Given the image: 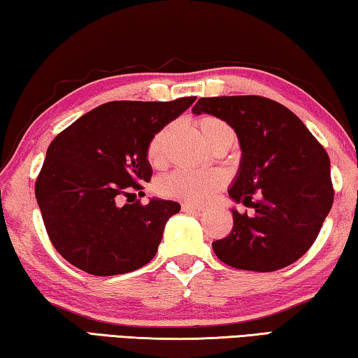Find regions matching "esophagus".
<instances>
[{
	"instance_id": "obj_1",
	"label": "esophagus",
	"mask_w": 358,
	"mask_h": 358,
	"mask_svg": "<svg viewBox=\"0 0 358 358\" xmlns=\"http://www.w3.org/2000/svg\"><path fill=\"white\" fill-rule=\"evenodd\" d=\"M181 210H183L185 213H192V215H201L203 211L202 207H199V205H192L189 202H185L181 205Z\"/></svg>"
}]
</instances>
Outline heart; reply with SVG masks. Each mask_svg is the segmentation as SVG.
I'll return each instance as SVG.
<instances>
[{
  "mask_svg": "<svg viewBox=\"0 0 358 358\" xmlns=\"http://www.w3.org/2000/svg\"><path fill=\"white\" fill-rule=\"evenodd\" d=\"M201 129L208 143L220 138H232L235 142V132L230 126L216 117H203L201 120ZM167 129H162L153 136L148 143V159L151 162L161 161L162 150ZM224 183V177L220 172H201L177 169L157 180V191L166 197L181 199L189 203H207L215 197L216 191Z\"/></svg>",
  "mask_w": 358,
  "mask_h": 358,
  "instance_id": "1",
  "label": "heart"
}]
</instances>
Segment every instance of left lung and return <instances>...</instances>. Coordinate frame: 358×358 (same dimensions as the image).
Masks as SVG:
<instances>
[{"label":"left lung","instance_id":"8db88e82","mask_svg":"<svg viewBox=\"0 0 358 358\" xmlns=\"http://www.w3.org/2000/svg\"><path fill=\"white\" fill-rule=\"evenodd\" d=\"M192 113H208L237 132L241 161L229 189L234 227L213 241L234 268L275 271L310 250L333 203L330 157L287 107L262 96L201 98Z\"/></svg>","mask_w":358,"mask_h":358}]
</instances>
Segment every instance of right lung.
I'll list each match as a JSON object with an SVG mask.
<instances>
[{"label":"right lung","mask_w":358,"mask_h":358,"mask_svg":"<svg viewBox=\"0 0 358 358\" xmlns=\"http://www.w3.org/2000/svg\"><path fill=\"white\" fill-rule=\"evenodd\" d=\"M196 101H112L76 120L53 138L36 180V201L62 256L96 276L129 273L155 257L169 217L180 203L142 192L153 169L148 143Z\"/></svg>","instance_id":"1"}]
</instances>
